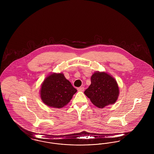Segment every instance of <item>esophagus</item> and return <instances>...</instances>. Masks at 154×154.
<instances>
[{"instance_id":"1","label":"esophagus","mask_w":154,"mask_h":154,"mask_svg":"<svg viewBox=\"0 0 154 154\" xmlns=\"http://www.w3.org/2000/svg\"><path fill=\"white\" fill-rule=\"evenodd\" d=\"M77 90L78 91H80V92H83L84 91V87H79V88H77Z\"/></svg>"}]
</instances>
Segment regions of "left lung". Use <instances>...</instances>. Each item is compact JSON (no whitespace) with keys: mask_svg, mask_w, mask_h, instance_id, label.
Listing matches in <instances>:
<instances>
[{"mask_svg":"<svg viewBox=\"0 0 154 154\" xmlns=\"http://www.w3.org/2000/svg\"><path fill=\"white\" fill-rule=\"evenodd\" d=\"M91 84L84 94L93 104L103 108L117 100L119 89L116 80L104 72H96L91 78Z\"/></svg>","mask_w":154,"mask_h":154,"instance_id":"8db88e82","label":"left lung"}]
</instances>
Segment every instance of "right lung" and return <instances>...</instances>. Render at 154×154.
Here are the masks:
<instances>
[{"mask_svg": "<svg viewBox=\"0 0 154 154\" xmlns=\"http://www.w3.org/2000/svg\"><path fill=\"white\" fill-rule=\"evenodd\" d=\"M77 90L62 73H52L47 75L42 84L40 96L47 106L62 108L70 102Z\"/></svg>", "mask_w": 154, "mask_h": 154, "instance_id": "add662e5", "label": "right lung"}]
</instances>
